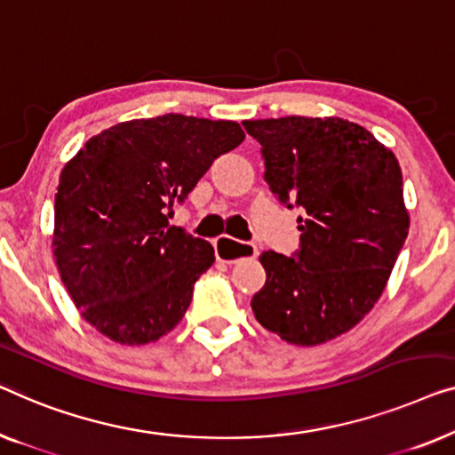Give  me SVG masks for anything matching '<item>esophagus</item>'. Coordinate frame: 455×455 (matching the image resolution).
Returning a JSON list of instances; mask_svg holds the SVG:
<instances>
[{
  "label": "esophagus",
  "mask_w": 455,
  "mask_h": 455,
  "mask_svg": "<svg viewBox=\"0 0 455 455\" xmlns=\"http://www.w3.org/2000/svg\"><path fill=\"white\" fill-rule=\"evenodd\" d=\"M213 248H215L217 260H223V262H235L240 259H256V256H259V248H256V243L235 242L232 238H228V235H221V238L213 240Z\"/></svg>",
  "instance_id": "obj_1"
}]
</instances>
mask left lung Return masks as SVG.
I'll list each match as a JSON object with an SVG mask.
<instances>
[{"instance_id":"left-lung-1","label":"left lung","mask_w":455,"mask_h":455,"mask_svg":"<svg viewBox=\"0 0 455 455\" xmlns=\"http://www.w3.org/2000/svg\"><path fill=\"white\" fill-rule=\"evenodd\" d=\"M242 124L260 143L271 193L301 209L299 248L260 254L267 283L250 301L252 312L291 345L337 339L370 314L408 235L396 156L339 116Z\"/></svg>"}]
</instances>
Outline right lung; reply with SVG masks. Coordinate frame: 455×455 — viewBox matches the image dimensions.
Here are the masks:
<instances>
[{
  "label": "right lung",
  "mask_w": 455,
  "mask_h": 455,
  "mask_svg": "<svg viewBox=\"0 0 455 455\" xmlns=\"http://www.w3.org/2000/svg\"><path fill=\"white\" fill-rule=\"evenodd\" d=\"M242 141L234 121L170 113L118 123L65 164L52 254L76 307L98 332L148 345L182 320L215 252L168 220L217 157Z\"/></svg>",
  "instance_id": "add662e5"
}]
</instances>
